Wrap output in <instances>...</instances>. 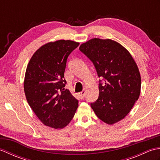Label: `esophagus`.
<instances>
[{"label": "esophagus", "mask_w": 160, "mask_h": 160, "mask_svg": "<svg viewBox=\"0 0 160 160\" xmlns=\"http://www.w3.org/2000/svg\"><path fill=\"white\" fill-rule=\"evenodd\" d=\"M79 95L81 98H84V96H85V91H82L81 92L79 93Z\"/></svg>", "instance_id": "obj_1"}]
</instances>
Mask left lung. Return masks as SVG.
<instances>
[{"instance_id": "1", "label": "left lung", "mask_w": 160, "mask_h": 160, "mask_svg": "<svg viewBox=\"0 0 160 160\" xmlns=\"http://www.w3.org/2000/svg\"><path fill=\"white\" fill-rule=\"evenodd\" d=\"M96 68L100 80L99 97L91 107L108 124L124 119L140 94L141 77L131 53L111 39L93 38L80 47Z\"/></svg>"}]
</instances>
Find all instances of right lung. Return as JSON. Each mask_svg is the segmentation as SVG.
<instances>
[{
  "instance_id": "obj_1",
  "label": "right lung",
  "mask_w": 160,
  "mask_h": 160,
  "mask_svg": "<svg viewBox=\"0 0 160 160\" xmlns=\"http://www.w3.org/2000/svg\"><path fill=\"white\" fill-rule=\"evenodd\" d=\"M79 42L60 40L40 47L27 67L24 91L36 116L47 127L62 128L72 120L78 100L64 89L67 60Z\"/></svg>"
}]
</instances>
